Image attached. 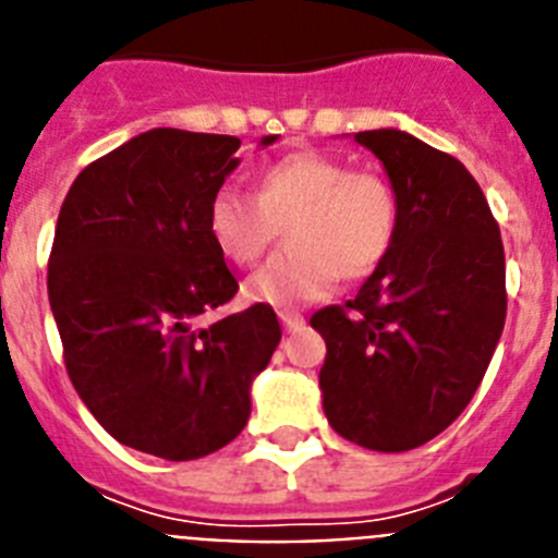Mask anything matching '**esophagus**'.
<instances>
[{"instance_id": "obj_1", "label": "esophagus", "mask_w": 558, "mask_h": 558, "mask_svg": "<svg viewBox=\"0 0 558 558\" xmlns=\"http://www.w3.org/2000/svg\"><path fill=\"white\" fill-rule=\"evenodd\" d=\"M280 323H283V328L289 333H298L306 328V319H303V314L298 312H280Z\"/></svg>"}]
</instances>
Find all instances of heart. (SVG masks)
Wrapping results in <instances>:
<instances>
[{"mask_svg":"<svg viewBox=\"0 0 558 558\" xmlns=\"http://www.w3.org/2000/svg\"><path fill=\"white\" fill-rule=\"evenodd\" d=\"M289 232V250L246 280V298L286 308L326 298L337 278L360 280L387 258L399 230V202L387 179L353 171L345 159L298 151L266 165L255 196L221 187L207 230L227 260L252 266Z\"/></svg>","mask_w":558,"mask_h":558,"instance_id":"heart-1","label":"heart"}]
</instances>
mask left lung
<instances>
[{"instance_id": "left-lung-1", "label": "left lung", "mask_w": 558, "mask_h": 558, "mask_svg": "<svg viewBox=\"0 0 558 558\" xmlns=\"http://www.w3.org/2000/svg\"><path fill=\"white\" fill-rule=\"evenodd\" d=\"M379 157L399 202L387 258L345 306L312 317L333 433L407 452L444 433L481 387L506 326L500 227L472 173L399 129L353 134Z\"/></svg>"}]
</instances>
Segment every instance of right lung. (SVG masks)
<instances>
[{
	"instance_id": "add662e5",
	"label": "right lung",
	"mask_w": 558,
	"mask_h": 558,
	"mask_svg": "<svg viewBox=\"0 0 558 558\" xmlns=\"http://www.w3.org/2000/svg\"><path fill=\"white\" fill-rule=\"evenodd\" d=\"M239 145L151 129L86 165L58 213L47 294L66 373L111 438L165 460L205 458L244 429L280 342L266 303L196 326L239 292L207 230Z\"/></svg>"
}]
</instances>
